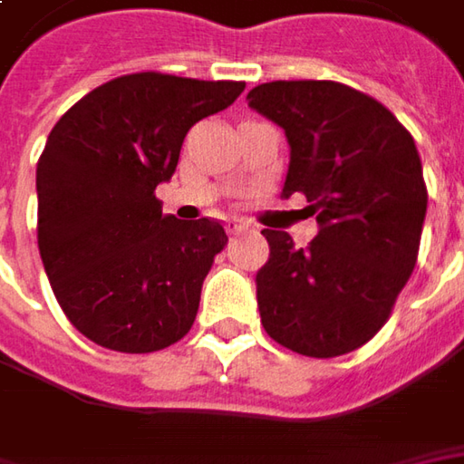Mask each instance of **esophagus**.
I'll use <instances>...</instances> for the list:
<instances>
[{
	"label": "esophagus",
	"instance_id": "1",
	"mask_svg": "<svg viewBox=\"0 0 464 464\" xmlns=\"http://www.w3.org/2000/svg\"><path fill=\"white\" fill-rule=\"evenodd\" d=\"M227 229H229V235H242V232H250L253 227H250V222H245V219H229Z\"/></svg>",
	"mask_w": 464,
	"mask_h": 464
}]
</instances>
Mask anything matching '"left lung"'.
Masks as SVG:
<instances>
[{
  "mask_svg": "<svg viewBox=\"0 0 464 464\" xmlns=\"http://www.w3.org/2000/svg\"><path fill=\"white\" fill-rule=\"evenodd\" d=\"M247 105L284 129L292 152L281 196L304 193L320 227L307 247L263 229L260 323L302 356L356 351L416 268L429 204L416 141L382 102L341 82H266Z\"/></svg>",
  "mask_w": 464,
  "mask_h": 464,
  "instance_id": "obj_1",
  "label": "left lung"
}]
</instances>
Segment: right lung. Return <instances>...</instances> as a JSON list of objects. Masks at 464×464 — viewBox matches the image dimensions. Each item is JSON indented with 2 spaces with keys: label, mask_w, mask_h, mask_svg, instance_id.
Returning <instances> with one entry per match:
<instances>
[{
  "label": "right lung",
  "mask_w": 464,
  "mask_h": 464,
  "mask_svg": "<svg viewBox=\"0 0 464 464\" xmlns=\"http://www.w3.org/2000/svg\"><path fill=\"white\" fill-rule=\"evenodd\" d=\"M245 82L139 72L74 102L38 160V250L69 323L92 343L152 353L186 335L214 256V219L162 214L154 196L188 129L240 98Z\"/></svg>",
  "instance_id": "obj_1"
}]
</instances>
